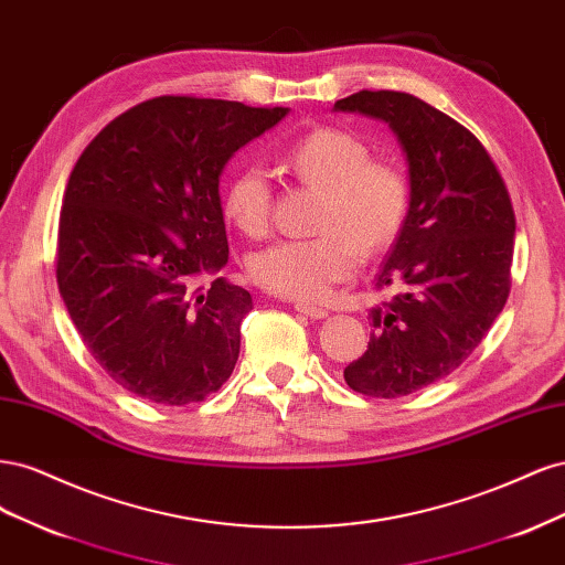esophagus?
I'll return each instance as SVG.
<instances>
[{
	"mask_svg": "<svg viewBox=\"0 0 565 565\" xmlns=\"http://www.w3.org/2000/svg\"><path fill=\"white\" fill-rule=\"evenodd\" d=\"M295 309L306 316V318H313V320H320V318H328V309H320V306H313V303H306V301H297Z\"/></svg>",
	"mask_w": 565,
	"mask_h": 565,
	"instance_id": "esophagus-1",
	"label": "esophagus"
}]
</instances>
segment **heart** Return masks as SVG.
<instances>
[{"mask_svg": "<svg viewBox=\"0 0 565 565\" xmlns=\"http://www.w3.org/2000/svg\"><path fill=\"white\" fill-rule=\"evenodd\" d=\"M285 167L301 183L320 188L316 237H285L247 259L249 278L287 299H318L349 278L358 256L398 241L409 212L403 169L374 160L367 143L341 129H316L289 146ZM221 212L237 231L259 237L273 216V183L262 164L235 169L221 195Z\"/></svg>", "mask_w": 565, "mask_h": 565, "instance_id": "b5f03b06", "label": "heart"}]
</instances>
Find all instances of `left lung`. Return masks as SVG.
I'll use <instances>...</instances> for the list:
<instances>
[{
  "label": "left lung",
  "instance_id": "left-lung-1",
  "mask_svg": "<svg viewBox=\"0 0 565 565\" xmlns=\"http://www.w3.org/2000/svg\"><path fill=\"white\" fill-rule=\"evenodd\" d=\"M334 110L382 119L407 160L409 212L377 276L396 295L370 311L367 351L344 370L363 396L401 398L455 372L504 309L514 207L481 141L422 98L363 89Z\"/></svg>",
  "mask_w": 565,
  "mask_h": 565
}]
</instances>
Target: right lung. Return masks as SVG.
Instances as JSON below:
<instances>
[{"label": "right lung", "instance_id": "1", "mask_svg": "<svg viewBox=\"0 0 565 565\" xmlns=\"http://www.w3.org/2000/svg\"><path fill=\"white\" fill-rule=\"evenodd\" d=\"M287 113L158 96L79 156L58 221V292L84 347L134 396L188 405L231 377L252 297L216 276L228 264L218 179Z\"/></svg>", "mask_w": 565, "mask_h": 565}]
</instances>
